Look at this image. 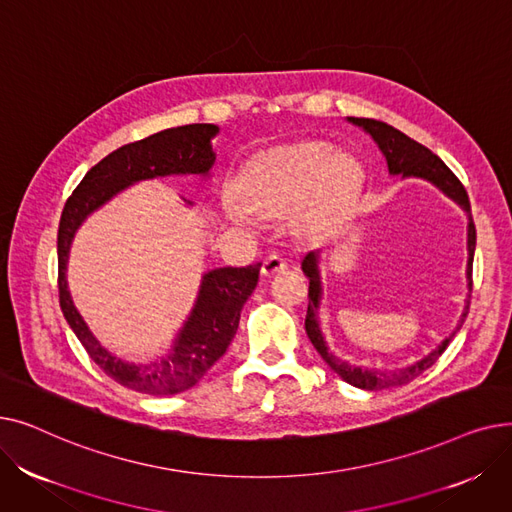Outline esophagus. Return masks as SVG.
Listing matches in <instances>:
<instances>
[{
	"label": "esophagus",
	"mask_w": 512,
	"mask_h": 512,
	"mask_svg": "<svg viewBox=\"0 0 512 512\" xmlns=\"http://www.w3.org/2000/svg\"><path fill=\"white\" fill-rule=\"evenodd\" d=\"M286 270V261L280 255H267L261 265V274L265 278H272L276 274H282Z\"/></svg>",
	"instance_id": "esophagus-1"
}]
</instances>
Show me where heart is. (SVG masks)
Listing matches in <instances>:
<instances>
[{"label": "heart", "mask_w": 512, "mask_h": 512, "mask_svg": "<svg viewBox=\"0 0 512 512\" xmlns=\"http://www.w3.org/2000/svg\"><path fill=\"white\" fill-rule=\"evenodd\" d=\"M361 193L357 161L326 141L307 139L265 149L249 159L236 176L234 197L224 211L234 224H249V215L292 222L305 238L332 236L353 213Z\"/></svg>", "instance_id": "b5f03b06"}]
</instances>
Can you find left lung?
<instances>
[{
	"label": "left lung",
	"mask_w": 512,
	"mask_h": 512,
	"mask_svg": "<svg viewBox=\"0 0 512 512\" xmlns=\"http://www.w3.org/2000/svg\"><path fill=\"white\" fill-rule=\"evenodd\" d=\"M351 124L359 126L365 130L373 143L378 145L382 155L386 157V166L390 176H400L405 178H421L429 184H434L438 191H442L448 199H452L456 205H459L467 213V288L471 292L473 282H471V270H473V253H475V224L471 218V205L465 186L459 182L450 168L444 164V161L423 147L421 143L413 141L407 137L405 132L396 130L394 126L380 122V120H371V118H346ZM301 267L305 276L309 278V307H307V317H305V330L309 340L313 342L315 351L321 355L328 363V367L340 375L344 382H348L355 388L361 390H386V388H396V386H405L413 382L417 375H421L425 369L432 367L438 357L446 351L448 342L454 338V334L461 330L465 324V317L469 313V297L465 301V309L459 317V324L450 332L448 338H444L432 353H427L423 359L415 361L413 365L392 369V371H382V369H367V367H357L351 365L348 361L338 359L324 338V332H321L319 326V307H321V297H324V286H321V272H319V251H311L305 255L301 261Z\"/></svg>",
	"instance_id": "left-lung-1"
}]
</instances>
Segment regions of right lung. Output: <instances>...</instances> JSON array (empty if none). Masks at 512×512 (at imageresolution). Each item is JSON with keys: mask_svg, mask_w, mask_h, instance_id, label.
Masks as SVG:
<instances>
[{"mask_svg": "<svg viewBox=\"0 0 512 512\" xmlns=\"http://www.w3.org/2000/svg\"><path fill=\"white\" fill-rule=\"evenodd\" d=\"M218 132L220 126L215 124H186L116 149L85 174L62 211L58 230V286L64 317L91 359L112 380L130 390L168 396L193 388L232 342L238 330L240 309L257 286L261 263L249 267H215L205 272L195 305L166 355L149 363H132L116 357L99 342L72 301L66 276L72 240L91 213L132 184L188 174L211 178L215 164L211 141ZM184 203L193 205V201L186 199Z\"/></svg>", "mask_w": 512, "mask_h": 512, "instance_id": "obj_1", "label": "right lung"}]
</instances>
